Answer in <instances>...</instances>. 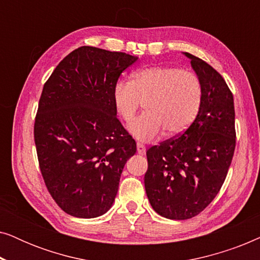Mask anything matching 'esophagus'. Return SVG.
<instances>
[{"mask_svg": "<svg viewBox=\"0 0 260 260\" xmlns=\"http://www.w3.org/2000/svg\"><path fill=\"white\" fill-rule=\"evenodd\" d=\"M145 151H147V149H145V145L142 144V143H137V152H138V154L143 155V154H145Z\"/></svg>", "mask_w": 260, "mask_h": 260, "instance_id": "34e87169", "label": "esophagus"}]
</instances>
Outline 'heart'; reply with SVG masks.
<instances>
[{
  "instance_id": "heart-1",
  "label": "heart",
  "mask_w": 260,
  "mask_h": 260,
  "mask_svg": "<svg viewBox=\"0 0 260 260\" xmlns=\"http://www.w3.org/2000/svg\"><path fill=\"white\" fill-rule=\"evenodd\" d=\"M202 88L197 74L173 66H155L131 77L130 83L113 88V105L126 124L145 104V113L131 124L130 133L140 141L181 134L193 123L201 104Z\"/></svg>"
}]
</instances>
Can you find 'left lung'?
Here are the masks:
<instances>
[{"label": "left lung", "mask_w": 260, "mask_h": 260, "mask_svg": "<svg viewBox=\"0 0 260 260\" xmlns=\"http://www.w3.org/2000/svg\"><path fill=\"white\" fill-rule=\"evenodd\" d=\"M201 83L198 116L189 127L147 150L144 186L151 207L172 220L194 218L222 187L236 149L233 94L218 71L189 53Z\"/></svg>", "instance_id": "8db88e82"}]
</instances>
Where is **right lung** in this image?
I'll return each mask as SVG.
<instances>
[{
  "label": "right lung",
  "mask_w": 260,
  "mask_h": 260,
  "mask_svg": "<svg viewBox=\"0 0 260 260\" xmlns=\"http://www.w3.org/2000/svg\"><path fill=\"white\" fill-rule=\"evenodd\" d=\"M136 60L123 52L81 46L44 85L34 142L47 190L67 214L95 218L115 201L136 142L116 117L113 88Z\"/></svg>",
  "instance_id": "1"
}]
</instances>
